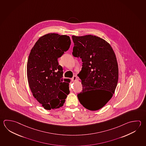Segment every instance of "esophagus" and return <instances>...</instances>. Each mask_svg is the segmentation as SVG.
I'll list each match as a JSON object with an SVG mask.
<instances>
[{"label":"esophagus","mask_w":146,"mask_h":146,"mask_svg":"<svg viewBox=\"0 0 146 146\" xmlns=\"http://www.w3.org/2000/svg\"><path fill=\"white\" fill-rule=\"evenodd\" d=\"M76 78H77V77L76 76H74L72 78L71 80H72V82H75L76 81Z\"/></svg>","instance_id":"esophagus-1"}]
</instances>
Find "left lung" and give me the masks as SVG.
<instances>
[{"label": "left lung", "mask_w": 146, "mask_h": 146, "mask_svg": "<svg viewBox=\"0 0 146 146\" xmlns=\"http://www.w3.org/2000/svg\"><path fill=\"white\" fill-rule=\"evenodd\" d=\"M72 54L83 62L82 71L77 74L83 86L78 99L88 110H99L112 98L117 85L118 66L115 54L110 44L99 36H72Z\"/></svg>", "instance_id": "8db88e82"}]
</instances>
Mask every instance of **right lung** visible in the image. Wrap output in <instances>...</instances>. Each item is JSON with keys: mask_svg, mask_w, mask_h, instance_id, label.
Here are the masks:
<instances>
[{"mask_svg": "<svg viewBox=\"0 0 146 146\" xmlns=\"http://www.w3.org/2000/svg\"><path fill=\"white\" fill-rule=\"evenodd\" d=\"M69 36L50 33L42 36L31 50L27 65L31 91L47 110L62 107L70 93L67 79L58 58L69 50Z\"/></svg>", "mask_w": 146, "mask_h": 146, "instance_id": "add662e5", "label": "right lung"}]
</instances>
